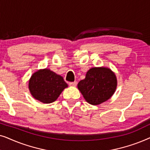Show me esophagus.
Returning a JSON list of instances; mask_svg holds the SVG:
<instances>
[{"instance_id":"1","label":"esophagus","mask_w":150,"mask_h":150,"mask_svg":"<svg viewBox=\"0 0 150 150\" xmlns=\"http://www.w3.org/2000/svg\"><path fill=\"white\" fill-rule=\"evenodd\" d=\"M77 85V82H71V83H69V85L71 86V87H76Z\"/></svg>"}]
</instances>
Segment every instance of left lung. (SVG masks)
I'll list each match as a JSON object with an SVG mask.
<instances>
[{"label": "left lung", "instance_id": "1", "mask_svg": "<svg viewBox=\"0 0 150 150\" xmlns=\"http://www.w3.org/2000/svg\"><path fill=\"white\" fill-rule=\"evenodd\" d=\"M117 80L115 74L106 67H92L85 79L78 83V89L88 103L98 105L110 99L115 92Z\"/></svg>", "mask_w": 150, "mask_h": 150}]
</instances>
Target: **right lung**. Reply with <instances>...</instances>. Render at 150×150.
<instances>
[{"label":"right lung","mask_w":150,"mask_h":150,"mask_svg":"<svg viewBox=\"0 0 150 150\" xmlns=\"http://www.w3.org/2000/svg\"><path fill=\"white\" fill-rule=\"evenodd\" d=\"M67 87L61 76L48 68L34 72L28 81L30 94L35 99L44 104H50L57 100Z\"/></svg>","instance_id":"add662e5"}]
</instances>
